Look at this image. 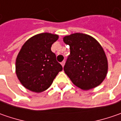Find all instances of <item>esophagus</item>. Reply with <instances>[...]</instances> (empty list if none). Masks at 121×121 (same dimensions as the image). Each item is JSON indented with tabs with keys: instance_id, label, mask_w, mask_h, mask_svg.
Returning a JSON list of instances; mask_svg holds the SVG:
<instances>
[{
	"instance_id": "1",
	"label": "esophagus",
	"mask_w": 121,
	"mask_h": 121,
	"mask_svg": "<svg viewBox=\"0 0 121 121\" xmlns=\"http://www.w3.org/2000/svg\"><path fill=\"white\" fill-rule=\"evenodd\" d=\"M65 61L64 60V61H63L62 63H61V65H62V66L63 67H64V65H65Z\"/></svg>"
}]
</instances>
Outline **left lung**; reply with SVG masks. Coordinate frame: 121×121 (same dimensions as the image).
I'll return each mask as SVG.
<instances>
[{
	"instance_id": "1",
	"label": "left lung",
	"mask_w": 121,
	"mask_h": 121,
	"mask_svg": "<svg viewBox=\"0 0 121 121\" xmlns=\"http://www.w3.org/2000/svg\"><path fill=\"white\" fill-rule=\"evenodd\" d=\"M63 40L70 47L64 66L68 77L84 90L99 86L108 71L107 58L100 44L90 35L81 33L65 36Z\"/></svg>"
}]
</instances>
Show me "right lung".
Masks as SVG:
<instances>
[{
    "label": "right lung",
    "instance_id": "1",
    "mask_svg": "<svg viewBox=\"0 0 121 121\" xmlns=\"http://www.w3.org/2000/svg\"><path fill=\"white\" fill-rule=\"evenodd\" d=\"M57 35L42 33L31 37L22 46L16 59V74L21 84L35 92H42L51 86L62 65L56 60L51 46Z\"/></svg>",
    "mask_w": 121,
    "mask_h": 121
}]
</instances>
